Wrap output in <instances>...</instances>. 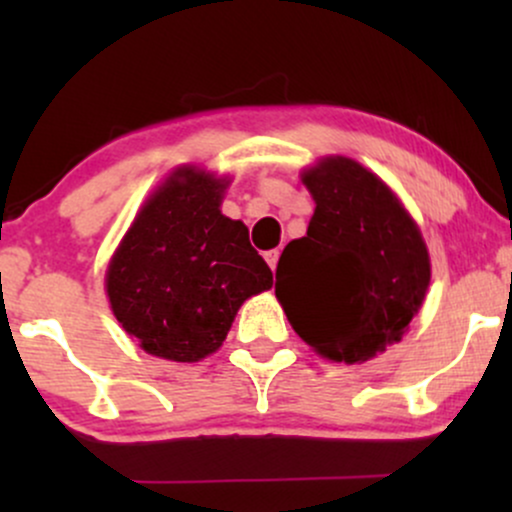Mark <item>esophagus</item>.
<instances>
[{
  "label": "esophagus",
  "instance_id": "obj_1",
  "mask_svg": "<svg viewBox=\"0 0 512 512\" xmlns=\"http://www.w3.org/2000/svg\"><path fill=\"white\" fill-rule=\"evenodd\" d=\"M279 255H281L279 250H269V252H264V260H267L269 267H272V272L276 269V262H279Z\"/></svg>",
  "mask_w": 512,
  "mask_h": 512
}]
</instances>
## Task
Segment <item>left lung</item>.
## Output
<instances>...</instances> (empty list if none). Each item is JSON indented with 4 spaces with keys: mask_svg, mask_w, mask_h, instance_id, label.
Instances as JSON below:
<instances>
[{
    "mask_svg": "<svg viewBox=\"0 0 512 512\" xmlns=\"http://www.w3.org/2000/svg\"><path fill=\"white\" fill-rule=\"evenodd\" d=\"M315 199L308 233L276 264V298L305 344L361 363L409 330L431 262L419 228L378 175L334 156L303 175Z\"/></svg>",
    "mask_w": 512,
    "mask_h": 512,
    "instance_id": "left-lung-1",
    "label": "left lung"
}]
</instances>
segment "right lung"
Segmentation results:
<instances>
[{"label":"right lung","instance_id":"obj_1","mask_svg":"<svg viewBox=\"0 0 512 512\" xmlns=\"http://www.w3.org/2000/svg\"><path fill=\"white\" fill-rule=\"evenodd\" d=\"M223 187L195 168L173 173L110 260L113 313L146 354L180 363L214 354L245 298L272 289L245 223L221 214Z\"/></svg>","mask_w":512,"mask_h":512}]
</instances>
